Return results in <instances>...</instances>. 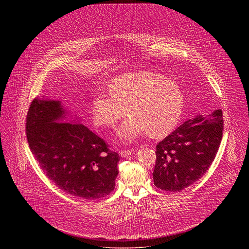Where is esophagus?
<instances>
[{
    "label": "esophagus",
    "instance_id": "34e87169",
    "mask_svg": "<svg viewBox=\"0 0 249 249\" xmlns=\"http://www.w3.org/2000/svg\"><path fill=\"white\" fill-rule=\"evenodd\" d=\"M132 151H133V150H129V149H122V150L120 151V155H121L122 157H126V156L130 155Z\"/></svg>",
    "mask_w": 249,
    "mask_h": 249
}]
</instances>
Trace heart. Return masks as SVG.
I'll use <instances>...</instances> for the list:
<instances>
[{
  "label": "heart",
  "mask_w": 249,
  "mask_h": 249,
  "mask_svg": "<svg viewBox=\"0 0 249 249\" xmlns=\"http://www.w3.org/2000/svg\"><path fill=\"white\" fill-rule=\"evenodd\" d=\"M184 97L178 85L151 71L130 72L113 79L110 92H99L92 103L97 124L113 126L131 114L117 129L123 142H133L147 131L151 137L171 132L182 115Z\"/></svg>",
  "instance_id": "obj_1"
}]
</instances>
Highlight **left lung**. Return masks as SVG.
<instances>
[{
  "mask_svg": "<svg viewBox=\"0 0 249 249\" xmlns=\"http://www.w3.org/2000/svg\"><path fill=\"white\" fill-rule=\"evenodd\" d=\"M220 109L208 117L186 121L156 145L154 185L167 192H180L209 170L222 138Z\"/></svg>",
  "mask_w": 249,
  "mask_h": 249,
  "instance_id": "1",
  "label": "left lung"
}]
</instances>
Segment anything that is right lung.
<instances>
[{
	"label": "right lung",
	"instance_id": "1",
	"mask_svg": "<svg viewBox=\"0 0 249 249\" xmlns=\"http://www.w3.org/2000/svg\"><path fill=\"white\" fill-rule=\"evenodd\" d=\"M65 114L59 101L32 102L26 123L31 151L60 190L83 199L105 197L115 188L120 156L85 125L60 123Z\"/></svg>",
	"mask_w": 249,
	"mask_h": 249
}]
</instances>
